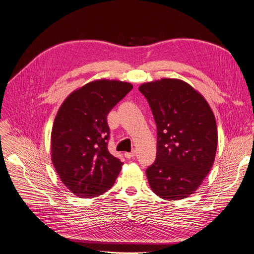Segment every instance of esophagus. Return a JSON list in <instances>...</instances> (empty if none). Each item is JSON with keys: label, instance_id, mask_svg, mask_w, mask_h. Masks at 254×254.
<instances>
[{"label": "esophagus", "instance_id": "obj_1", "mask_svg": "<svg viewBox=\"0 0 254 254\" xmlns=\"http://www.w3.org/2000/svg\"><path fill=\"white\" fill-rule=\"evenodd\" d=\"M136 155V151L135 150H132L131 152H126L125 153V156L127 157V158H131V157H134Z\"/></svg>", "mask_w": 254, "mask_h": 254}]
</instances>
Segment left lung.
<instances>
[{
	"instance_id": "obj_1",
	"label": "left lung",
	"mask_w": 254,
	"mask_h": 254,
	"mask_svg": "<svg viewBox=\"0 0 254 254\" xmlns=\"http://www.w3.org/2000/svg\"><path fill=\"white\" fill-rule=\"evenodd\" d=\"M157 128L156 159L146 170L152 191L180 199L209 174L217 149L215 116L201 93L179 79L164 78L139 87Z\"/></svg>"
}]
</instances>
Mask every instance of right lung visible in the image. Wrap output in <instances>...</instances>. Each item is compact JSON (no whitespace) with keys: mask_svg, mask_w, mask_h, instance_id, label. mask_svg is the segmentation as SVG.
<instances>
[{"mask_svg":"<svg viewBox=\"0 0 254 254\" xmlns=\"http://www.w3.org/2000/svg\"><path fill=\"white\" fill-rule=\"evenodd\" d=\"M131 88L118 80H96L73 91L59 109L51 130V161L75 195L97 196L114 184L124 164L108 150L107 115Z\"/></svg>","mask_w":254,"mask_h":254,"instance_id":"add662e5","label":"right lung"}]
</instances>
